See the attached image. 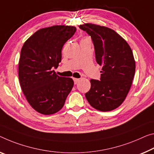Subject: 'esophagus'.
Segmentation results:
<instances>
[{
    "label": "esophagus",
    "instance_id": "34e87169",
    "mask_svg": "<svg viewBox=\"0 0 154 154\" xmlns=\"http://www.w3.org/2000/svg\"><path fill=\"white\" fill-rule=\"evenodd\" d=\"M80 80L79 79H74V84H77L79 81Z\"/></svg>",
    "mask_w": 154,
    "mask_h": 154
}]
</instances>
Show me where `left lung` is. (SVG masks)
<instances>
[{"label":"left lung","instance_id":"1","mask_svg":"<svg viewBox=\"0 0 154 154\" xmlns=\"http://www.w3.org/2000/svg\"><path fill=\"white\" fill-rule=\"evenodd\" d=\"M79 28L91 36L96 62L103 67L100 80H90V90L85 97L97 110L115 109L123 103L134 79L136 63L131 47L110 28L91 23Z\"/></svg>","mask_w":154,"mask_h":154}]
</instances>
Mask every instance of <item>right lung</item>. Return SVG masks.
<instances>
[{"mask_svg": "<svg viewBox=\"0 0 154 154\" xmlns=\"http://www.w3.org/2000/svg\"><path fill=\"white\" fill-rule=\"evenodd\" d=\"M73 26L42 28L25 42L18 64V77L26 99L40 113L50 115L64 106L74 86L71 78L60 77L53 68L61 62L64 44L74 34Z\"/></svg>", "mask_w": 154, "mask_h": 154, "instance_id": "obj_1", "label": "right lung"}]
</instances>
